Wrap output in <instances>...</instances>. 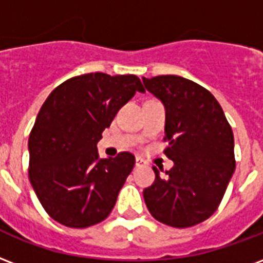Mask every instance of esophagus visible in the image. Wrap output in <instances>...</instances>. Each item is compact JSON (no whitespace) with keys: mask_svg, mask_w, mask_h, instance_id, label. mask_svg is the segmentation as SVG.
I'll return each mask as SVG.
<instances>
[{"mask_svg":"<svg viewBox=\"0 0 263 263\" xmlns=\"http://www.w3.org/2000/svg\"><path fill=\"white\" fill-rule=\"evenodd\" d=\"M135 166H137V167L146 166V161L143 160L142 157H137V159H135Z\"/></svg>","mask_w":263,"mask_h":263,"instance_id":"obj_1","label":"esophagus"}]
</instances>
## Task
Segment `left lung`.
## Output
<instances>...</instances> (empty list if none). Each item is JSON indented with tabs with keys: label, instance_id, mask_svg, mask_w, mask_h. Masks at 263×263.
<instances>
[{
	"label": "left lung",
	"instance_id": "left-lung-1",
	"mask_svg": "<svg viewBox=\"0 0 263 263\" xmlns=\"http://www.w3.org/2000/svg\"><path fill=\"white\" fill-rule=\"evenodd\" d=\"M166 108L164 153L174 166L145 188L151 215L171 227L185 229L209 219L220 205L235 170L234 135L215 96L177 75L142 78Z\"/></svg>",
	"mask_w": 263,
	"mask_h": 263
}]
</instances>
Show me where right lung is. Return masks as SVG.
<instances>
[{"label":"right lung","mask_w":263,"mask_h":263,"mask_svg":"<svg viewBox=\"0 0 263 263\" xmlns=\"http://www.w3.org/2000/svg\"><path fill=\"white\" fill-rule=\"evenodd\" d=\"M137 92L145 87L135 75L95 72L68 79L43 103L29 137V180L55 221L85 229L110 215L135 157L100 159L96 146Z\"/></svg>","instance_id":"obj_1"}]
</instances>
